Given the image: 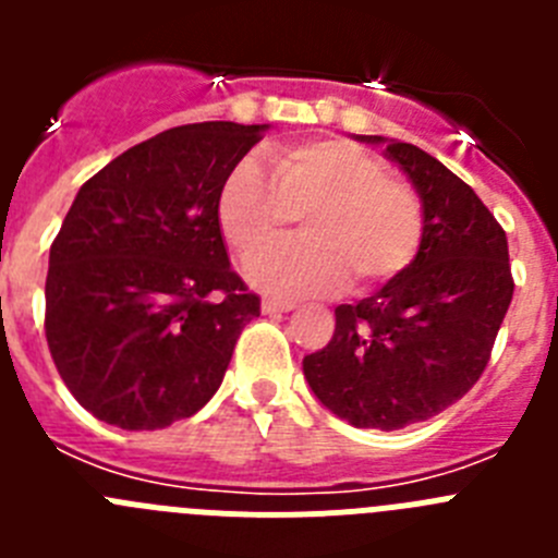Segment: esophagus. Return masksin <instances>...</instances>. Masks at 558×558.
<instances>
[{
  "label": "esophagus",
  "instance_id": "esophagus-1",
  "mask_svg": "<svg viewBox=\"0 0 558 558\" xmlns=\"http://www.w3.org/2000/svg\"><path fill=\"white\" fill-rule=\"evenodd\" d=\"M293 307H295L293 302H279V299H265V302H263V313H268V315L290 313Z\"/></svg>",
  "mask_w": 558,
  "mask_h": 558
}]
</instances>
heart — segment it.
<instances>
[{
	"label": "heart",
	"mask_w": 558,
	"mask_h": 558,
	"mask_svg": "<svg viewBox=\"0 0 558 558\" xmlns=\"http://www.w3.org/2000/svg\"><path fill=\"white\" fill-rule=\"evenodd\" d=\"M304 214L299 245L248 268L256 288L279 295L357 293L397 279L416 256L425 211L408 181L343 140H310L270 153V172L245 159L229 172L218 223L245 263L279 248Z\"/></svg>",
	"instance_id": "obj_1"
}]
</instances>
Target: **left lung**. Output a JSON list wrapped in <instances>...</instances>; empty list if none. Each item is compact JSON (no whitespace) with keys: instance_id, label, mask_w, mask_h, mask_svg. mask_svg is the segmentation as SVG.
<instances>
[{"instance_id":"1","label":"left lung","mask_w":558,"mask_h":558,"mask_svg":"<svg viewBox=\"0 0 558 558\" xmlns=\"http://www.w3.org/2000/svg\"><path fill=\"white\" fill-rule=\"evenodd\" d=\"M383 145L425 211L413 263L397 279L335 307L332 340L304 357L322 405L354 427L399 430L450 408L489 363L514 295L506 231L470 184L416 145Z\"/></svg>"}]
</instances>
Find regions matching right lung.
Listing matches in <instances>:
<instances>
[{"label":"right lung","mask_w":558,"mask_h":558,"mask_svg":"<svg viewBox=\"0 0 558 558\" xmlns=\"http://www.w3.org/2000/svg\"><path fill=\"white\" fill-rule=\"evenodd\" d=\"M268 125L170 128L81 186L49 248V354L72 397L159 430L215 397L259 295L231 270L218 198Z\"/></svg>","instance_id":"right-lung-1"}]
</instances>
